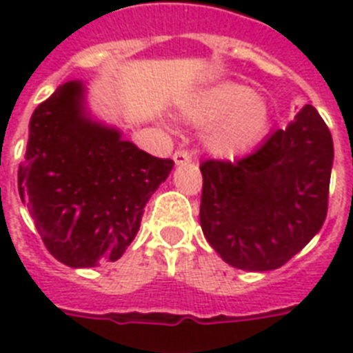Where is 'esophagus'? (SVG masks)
I'll return each instance as SVG.
<instances>
[{
	"label": "esophagus",
	"mask_w": 353,
	"mask_h": 353,
	"mask_svg": "<svg viewBox=\"0 0 353 353\" xmlns=\"http://www.w3.org/2000/svg\"><path fill=\"white\" fill-rule=\"evenodd\" d=\"M192 159V155L190 152L185 148L176 150V154H174V161H176V165H183V163H188V161Z\"/></svg>",
	"instance_id": "1"
}]
</instances>
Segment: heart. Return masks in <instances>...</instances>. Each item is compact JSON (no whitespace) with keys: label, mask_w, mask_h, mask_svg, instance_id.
Masks as SVG:
<instances>
[{"label":"heart","mask_w":353,"mask_h":353,"mask_svg":"<svg viewBox=\"0 0 353 353\" xmlns=\"http://www.w3.org/2000/svg\"><path fill=\"white\" fill-rule=\"evenodd\" d=\"M190 119L210 124L207 146L214 154L231 157L260 141L268 132L269 113L251 88L223 82L196 97L188 106Z\"/></svg>","instance_id":"obj_1"}]
</instances>
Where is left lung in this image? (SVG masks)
Returning a JSON list of instances; mask_svg holds the SVG:
<instances>
[{
    "instance_id": "1",
    "label": "left lung",
    "mask_w": 353,
    "mask_h": 353,
    "mask_svg": "<svg viewBox=\"0 0 353 353\" xmlns=\"http://www.w3.org/2000/svg\"><path fill=\"white\" fill-rule=\"evenodd\" d=\"M332 163V133L310 104L245 157L201 161L207 241L232 268H282L326 220Z\"/></svg>"
}]
</instances>
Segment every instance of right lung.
<instances>
[{"label":"right lung","instance_id":"right-lung-1","mask_svg":"<svg viewBox=\"0 0 353 353\" xmlns=\"http://www.w3.org/2000/svg\"><path fill=\"white\" fill-rule=\"evenodd\" d=\"M172 166L90 121L82 85L65 82L30 117L19 198L58 262L93 268L122 256Z\"/></svg>","mask_w":353,"mask_h":353}]
</instances>
